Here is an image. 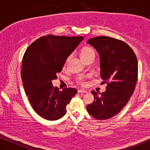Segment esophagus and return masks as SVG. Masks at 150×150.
<instances>
[{
  "label": "esophagus",
  "instance_id": "obj_1",
  "mask_svg": "<svg viewBox=\"0 0 150 150\" xmlns=\"http://www.w3.org/2000/svg\"><path fill=\"white\" fill-rule=\"evenodd\" d=\"M78 92H79V93H87V91L84 89H79L78 90Z\"/></svg>",
  "mask_w": 150,
  "mask_h": 150
}]
</instances>
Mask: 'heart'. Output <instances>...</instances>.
<instances>
[{
    "label": "heart",
    "mask_w": 150,
    "mask_h": 150,
    "mask_svg": "<svg viewBox=\"0 0 150 150\" xmlns=\"http://www.w3.org/2000/svg\"><path fill=\"white\" fill-rule=\"evenodd\" d=\"M91 54H95V51H94L93 49L91 48V47L85 46L84 48H82V50H81V57L82 59H85L86 57H89V55H91ZM66 61H67V60L65 61V63H66ZM76 82L81 85H85V79H84V77H83V76L78 77L76 79Z\"/></svg>",
    "instance_id": "heart-1"
}]
</instances>
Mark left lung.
<instances>
[{
  "label": "left lung",
  "instance_id": "left-lung-1",
  "mask_svg": "<svg viewBox=\"0 0 150 150\" xmlns=\"http://www.w3.org/2000/svg\"><path fill=\"white\" fill-rule=\"evenodd\" d=\"M100 55V76L107 84L106 91L98 95L92 91L94 101L87 106L94 118L108 120L126 105L132 95L138 77V62L134 51L126 43L106 36L87 41Z\"/></svg>",
  "mask_w": 150,
  "mask_h": 150
}]
</instances>
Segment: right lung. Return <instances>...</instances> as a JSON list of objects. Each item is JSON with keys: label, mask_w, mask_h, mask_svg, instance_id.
<instances>
[{"label": "right lung", "mask_w": 150, "mask_h": 150, "mask_svg": "<svg viewBox=\"0 0 150 150\" xmlns=\"http://www.w3.org/2000/svg\"><path fill=\"white\" fill-rule=\"evenodd\" d=\"M83 37H41L26 49L22 59L21 77L26 95L33 110L47 120H57L67 112L66 106L77 93L74 88L52 85L67 57Z\"/></svg>", "instance_id": "1"}]
</instances>
